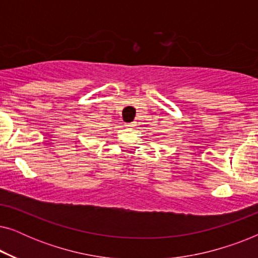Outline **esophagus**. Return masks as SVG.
I'll list each match as a JSON object with an SVG mask.
<instances>
[{
    "instance_id": "34e87169",
    "label": "esophagus",
    "mask_w": 258,
    "mask_h": 258,
    "mask_svg": "<svg viewBox=\"0 0 258 258\" xmlns=\"http://www.w3.org/2000/svg\"><path fill=\"white\" fill-rule=\"evenodd\" d=\"M126 126H128V128H130V129H134V128H136V122H130V123H126L125 124Z\"/></svg>"
}]
</instances>
